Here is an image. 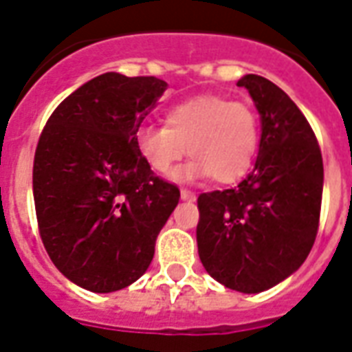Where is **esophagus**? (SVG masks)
I'll use <instances>...</instances> for the list:
<instances>
[{
  "label": "esophagus",
  "mask_w": 352,
  "mask_h": 352,
  "mask_svg": "<svg viewBox=\"0 0 352 352\" xmlns=\"http://www.w3.org/2000/svg\"><path fill=\"white\" fill-rule=\"evenodd\" d=\"M181 197L184 201H195V194L190 190H181Z\"/></svg>",
  "instance_id": "34e87169"
}]
</instances>
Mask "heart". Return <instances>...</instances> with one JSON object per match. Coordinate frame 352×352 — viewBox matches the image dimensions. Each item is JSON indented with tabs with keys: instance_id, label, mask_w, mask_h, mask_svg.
<instances>
[{
	"instance_id": "heart-1",
	"label": "heart",
	"mask_w": 352,
	"mask_h": 352,
	"mask_svg": "<svg viewBox=\"0 0 352 352\" xmlns=\"http://www.w3.org/2000/svg\"><path fill=\"white\" fill-rule=\"evenodd\" d=\"M136 147L160 175H168L188 153L194 160L177 171V179L194 181L210 175L212 181L230 184L253 164L258 118L243 101L199 96L171 107L166 125H140Z\"/></svg>"
}]
</instances>
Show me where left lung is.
Instances as JSON below:
<instances>
[{
  "mask_svg": "<svg viewBox=\"0 0 352 352\" xmlns=\"http://www.w3.org/2000/svg\"><path fill=\"white\" fill-rule=\"evenodd\" d=\"M262 118L253 171L234 188L197 197L199 258L225 288L258 294L307 260L319 227L323 158L297 104L277 85L249 74L238 80Z\"/></svg>",
  "mask_w": 352,
  "mask_h": 352,
  "instance_id": "8db88e82",
  "label": "left lung"
}]
</instances>
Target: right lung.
I'll list each match as a JSON object with an SVG mask.
<instances>
[{
    "mask_svg": "<svg viewBox=\"0 0 352 352\" xmlns=\"http://www.w3.org/2000/svg\"><path fill=\"white\" fill-rule=\"evenodd\" d=\"M166 88L157 77L99 75L69 94L40 134L33 164L40 238L80 288L109 294L138 280L179 203V188L155 175L136 147V131Z\"/></svg>",
    "mask_w": 352,
    "mask_h": 352,
    "instance_id": "add662e5",
    "label": "right lung"
}]
</instances>
